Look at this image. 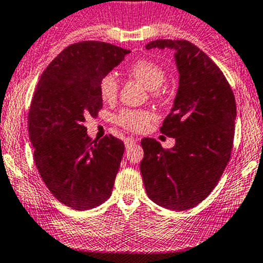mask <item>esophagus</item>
<instances>
[{
	"label": "esophagus",
	"instance_id": "obj_1",
	"mask_svg": "<svg viewBox=\"0 0 263 263\" xmlns=\"http://www.w3.org/2000/svg\"><path fill=\"white\" fill-rule=\"evenodd\" d=\"M138 143V140L137 139H134V138H126L125 139V146L126 148H130L132 145H134V144H137Z\"/></svg>",
	"mask_w": 263,
	"mask_h": 263
}]
</instances>
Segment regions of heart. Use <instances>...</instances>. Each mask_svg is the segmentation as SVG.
Returning a JSON list of instances; mask_svg holds the SVG:
<instances>
[{
	"label": "heart",
	"mask_w": 263,
	"mask_h": 263,
	"mask_svg": "<svg viewBox=\"0 0 263 263\" xmlns=\"http://www.w3.org/2000/svg\"><path fill=\"white\" fill-rule=\"evenodd\" d=\"M128 75L139 81L146 90L152 91L153 97H157L159 92L158 89L164 84L165 71L160 65L149 60H138L128 69ZM100 97L105 103H111L118 97L119 92V80L117 75H104L99 84ZM151 115L149 112L142 110H123L117 117V123L130 130H140L146 125Z\"/></svg>",
	"instance_id": "obj_1"
}]
</instances>
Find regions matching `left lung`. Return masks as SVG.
Masks as SVG:
<instances>
[{"instance_id": "obj_1", "label": "left lung", "mask_w": 263, "mask_h": 263, "mask_svg": "<svg viewBox=\"0 0 263 263\" xmlns=\"http://www.w3.org/2000/svg\"><path fill=\"white\" fill-rule=\"evenodd\" d=\"M146 49H172L179 85L160 132L176 139L171 149L144 138L140 163L146 194L158 205L191 210L207 198L231 157L236 101L230 84L213 61L185 40H155Z\"/></svg>"}]
</instances>
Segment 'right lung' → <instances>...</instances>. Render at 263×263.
Returning <instances> with one entry per match:
<instances>
[{
    "label": "right lung",
    "mask_w": 263,
    "mask_h": 263,
    "mask_svg": "<svg viewBox=\"0 0 263 263\" xmlns=\"http://www.w3.org/2000/svg\"><path fill=\"white\" fill-rule=\"evenodd\" d=\"M130 51L100 41L67 46L42 72L29 111L33 160L56 199L76 211L111 196L124 153L112 135L91 142L84 126L103 108L99 84Z\"/></svg>",
    "instance_id": "1"
}]
</instances>
